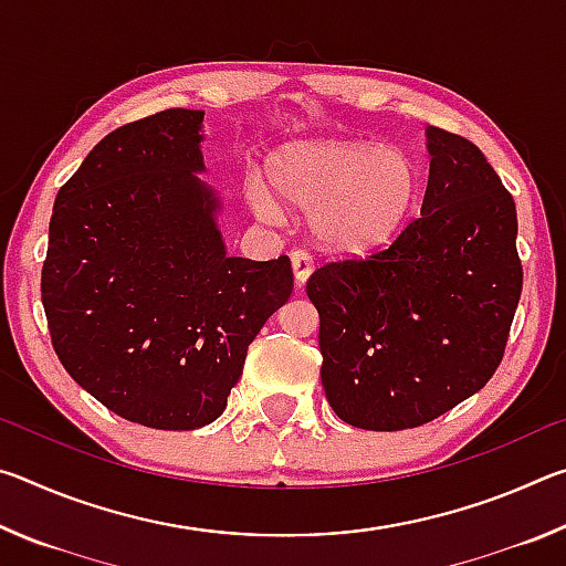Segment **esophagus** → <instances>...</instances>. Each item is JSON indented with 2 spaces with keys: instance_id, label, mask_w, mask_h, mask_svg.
Returning <instances> with one entry per match:
<instances>
[{
  "instance_id": "esophagus-1",
  "label": "esophagus",
  "mask_w": 566,
  "mask_h": 566,
  "mask_svg": "<svg viewBox=\"0 0 566 566\" xmlns=\"http://www.w3.org/2000/svg\"><path fill=\"white\" fill-rule=\"evenodd\" d=\"M292 270H294V276H296V282H300V284H304L306 276L312 274L314 260H312V254L306 252V249H294V252H292Z\"/></svg>"
}]
</instances>
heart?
Instances as JSON below:
<instances>
[{
	"instance_id": "b5f03b06",
	"label": "heart",
	"mask_w": 566,
	"mask_h": 566,
	"mask_svg": "<svg viewBox=\"0 0 566 566\" xmlns=\"http://www.w3.org/2000/svg\"><path fill=\"white\" fill-rule=\"evenodd\" d=\"M266 177L284 205L312 212L317 242L339 254H364L391 242L424 189L409 151L369 142L286 145L266 161ZM273 196L264 181H249L247 199L254 212L282 222L284 207Z\"/></svg>"
}]
</instances>
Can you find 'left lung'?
<instances>
[{"label": "left lung", "instance_id": "8db88e82", "mask_svg": "<svg viewBox=\"0 0 566 566\" xmlns=\"http://www.w3.org/2000/svg\"><path fill=\"white\" fill-rule=\"evenodd\" d=\"M421 214L369 256L306 280L322 387L352 427L399 432L442 417L500 367L522 294L516 207L472 142L427 129Z\"/></svg>", "mask_w": 566, "mask_h": 566}]
</instances>
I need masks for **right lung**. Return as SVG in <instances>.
I'll return each mask as SVG.
<instances>
[{
	"mask_svg": "<svg viewBox=\"0 0 566 566\" xmlns=\"http://www.w3.org/2000/svg\"><path fill=\"white\" fill-rule=\"evenodd\" d=\"M199 109L124 124L60 189L42 266L52 347L114 415L151 429L214 421L249 344L290 300V256L224 252Z\"/></svg>",
	"mask_w": 566,
	"mask_h": 566,
	"instance_id": "obj_1",
	"label": "right lung"
}]
</instances>
